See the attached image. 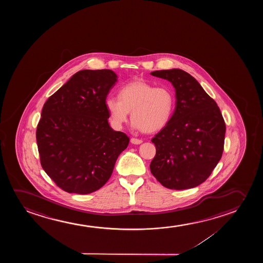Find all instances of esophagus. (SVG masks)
Here are the masks:
<instances>
[{"label": "esophagus", "instance_id": "obj_1", "mask_svg": "<svg viewBox=\"0 0 263 263\" xmlns=\"http://www.w3.org/2000/svg\"><path fill=\"white\" fill-rule=\"evenodd\" d=\"M130 142L134 144H140L143 143V141L141 140V139H138V138H135V137H132L131 139H130Z\"/></svg>", "mask_w": 263, "mask_h": 263}]
</instances>
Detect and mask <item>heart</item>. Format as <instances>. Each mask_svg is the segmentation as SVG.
Here are the masks:
<instances>
[{"label": "heart", "mask_w": 263, "mask_h": 263, "mask_svg": "<svg viewBox=\"0 0 263 263\" xmlns=\"http://www.w3.org/2000/svg\"><path fill=\"white\" fill-rule=\"evenodd\" d=\"M119 98L106 100V107L113 126L120 128L131 111L133 126L146 133L162 129L173 116L175 97L165 86L155 87L144 81H136L123 86Z\"/></svg>", "instance_id": "obj_1"}]
</instances>
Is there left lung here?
Listing matches in <instances>:
<instances>
[{
  "instance_id": "left-lung-1",
  "label": "left lung",
  "mask_w": 263,
  "mask_h": 263,
  "mask_svg": "<svg viewBox=\"0 0 263 263\" xmlns=\"http://www.w3.org/2000/svg\"><path fill=\"white\" fill-rule=\"evenodd\" d=\"M151 74L168 80L176 93L172 118L152 139L156 147L152 174L170 190L197 187L210 176L223 155V116L216 101L187 72L171 69Z\"/></svg>"
}]
</instances>
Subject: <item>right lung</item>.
<instances>
[{
	"mask_svg": "<svg viewBox=\"0 0 263 263\" xmlns=\"http://www.w3.org/2000/svg\"><path fill=\"white\" fill-rule=\"evenodd\" d=\"M117 74L82 70L47 99L36 127L40 163L57 186L89 194L111 176L129 137L109 126L106 99Z\"/></svg>",
	"mask_w": 263,
	"mask_h": 263,
	"instance_id": "1",
	"label": "right lung"
}]
</instances>
